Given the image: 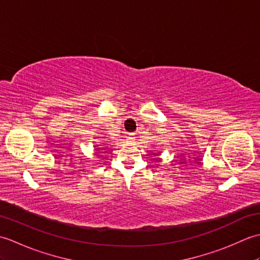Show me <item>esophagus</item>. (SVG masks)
Masks as SVG:
<instances>
[{
    "mask_svg": "<svg viewBox=\"0 0 260 260\" xmlns=\"http://www.w3.org/2000/svg\"><path fill=\"white\" fill-rule=\"evenodd\" d=\"M128 139H129V140H134V139H135V137H134V134H131V136L128 137Z\"/></svg>",
    "mask_w": 260,
    "mask_h": 260,
    "instance_id": "obj_1",
    "label": "esophagus"
}]
</instances>
